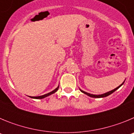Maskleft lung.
Masks as SVG:
<instances>
[{
	"label": "left lung",
	"instance_id": "1",
	"mask_svg": "<svg viewBox=\"0 0 134 134\" xmlns=\"http://www.w3.org/2000/svg\"><path fill=\"white\" fill-rule=\"evenodd\" d=\"M124 82H125V80L124 81V82H123L122 84H121L120 85H119V86H118L117 88H114L113 90H112V91H109V92H107V93H104V94H91V93H86V92H85V91H82V90H81L80 88H79L80 89V91H81L82 93H84V94H86V95H88V97H93V98H103V97H107V96L110 95L111 94H112L113 93H114L115 91H116V90H118V88L120 87V86H122L123 85H124Z\"/></svg>",
	"mask_w": 134,
	"mask_h": 134
}]
</instances>
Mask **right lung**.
I'll list each match as a JSON object with an SVG mask.
<instances>
[{"label":"right lung","mask_w":134,"mask_h":134,"mask_svg":"<svg viewBox=\"0 0 134 134\" xmlns=\"http://www.w3.org/2000/svg\"><path fill=\"white\" fill-rule=\"evenodd\" d=\"M58 88H59V85L58 86V87L57 88H55V89L54 90V91H51V92H49V93H47V94H43V95H41V96H37V97H31V96H29V97L32 98V99H43V98H46L47 97H48V96L51 95V94H54V93H55V92H56L58 90Z\"/></svg>","instance_id":"right-lung-1"}]
</instances>
